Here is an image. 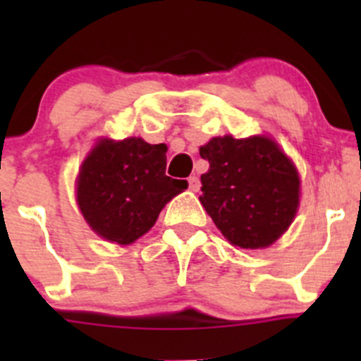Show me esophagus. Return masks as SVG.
I'll return each instance as SVG.
<instances>
[{
    "label": "esophagus",
    "instance_id": "obj_1",
    "mask_svg": "<svg viewBox=\"0 0 361 361\" xmlns=\"http://www.w3.org/2000/svg\"><path fill=\"white\" fill-rule=\"evenodd\" d=\"M199 187H201V183H199V178L197 176H190V178H188V188H190L192 192H197Z\"/></svg>",
    "mask_w": 361,
    "mask_h": 361
}]
</instances>
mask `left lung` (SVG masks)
Returning <instances> with one entry per match:
<instances>
[{"mask_svg":"<svg viewBox=\"0 0 361 361\" xmlns=\"http://www.w3.org/2000/svg\"><path fill=\"white\" fill-rule=\"evenodd\" d=\"M209 162L199 201L234 246L272 245L292 224L300 180L292 160L264 136L213 137L199 150Z\"/></svg>","mask_w":361,"mask_h":361,"instance_id":"left-lung-1","label":"left lung"}]
</instances>
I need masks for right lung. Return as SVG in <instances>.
Segmentation results:
<instances>
[{"label":"right lung","mask_w":361,"mask_h":361,"mask_svg":"<svg viewBox=\"0 0 361 361\" xmlns=\"http://www.w3.org/2000/svg\"><path fill=\"white\" fill-rule=\"evenodd\" d=\"M166 145L141 137L103 140L78 176L76 201L87 224L111 243L130 245L147 234L159 213L187 181L166 176Z\"/></svg>","instance_id":"right-lung-1"}]
</instances>
